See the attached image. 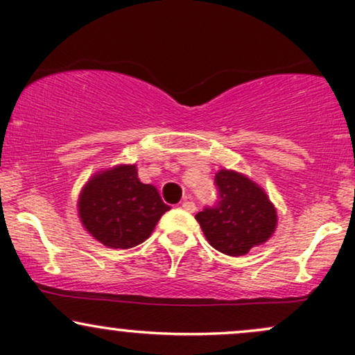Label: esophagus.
I'll use <instances>...</instances> for the list:
<instances>
[{
	"mask_svg": "<svg viewBox=\"0 0 355 355\" xmlns=\"http://www.w3.org/2000/svg\"><path fill=\"white\" fill-rule=\"evenodd\" d=\"M182 209L183 210H187V211H190V214H193L195 210H197V205H195V202H191V200H185L182 203Z\"/></svg>",
	"mask_w": 355,
	"mask_h": 355,
	"instance_id": "34e87169",
	"label": "esophagus"
}]
</instances>
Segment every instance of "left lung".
Returning <instances> with one entry per match:
<instances>
[{
  "label": "left lung",
  "mask_w": 355,
  "mask_h": 355,
  "mask_svg": "<svg viewBox=\"0 0 355 355\" xmlns=\"http://www.w3.org/2000/svg\"><path fill=\"white\" fill-rule=\"evenodd\" d=\"M217 205L195 215L209 243L222 254L240 257L262 245L277 229V209L266 190L235 170L215 173Z\"/></svg>",
  "instance_id": "8db88e82"
}]
</instances>
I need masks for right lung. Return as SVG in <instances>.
I'll return each instance as SVG.
<instances>
[{"label":"right lung","instance_id":"right-lung-1","mask_svg":"<svg viewBox=\"0 0 355 355\" xmlns=\"http://www.w3.org/2000/svg\"><path fill=\"white\" fill-rule=\"evenodd\" d=\"M76 209L93 239L110 248H132L152 235L170 207L153 185L140 182L137 165H116L88 178Z\"/></svg>","mask_w":355,"mask_h":355}]
</instances>
